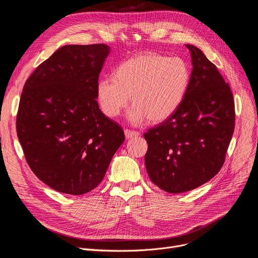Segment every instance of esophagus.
I'll list each match as a JSON object with an SVG mask.
<instances>
[{
    "instance_id": "obj_1",
    "label": "esophagus",
    "mask_w": 258,
    "mask_h": 258,
    "mask_svg": "<svg viewBox=\"0 0 258 258\" xmlns=\"http://www.w3.org/2000/svg\"><path fill=\"white\" fill-rule=\"evenodd\" d=\"M125 134V137L126 139H132V138H136L140 136V133L136 132V131H131V130H125L124 131Z\"/></svg>"
}]
</instances>
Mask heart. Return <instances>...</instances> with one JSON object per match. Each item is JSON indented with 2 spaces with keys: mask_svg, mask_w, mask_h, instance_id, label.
<instances>
[{
  "mask_svg": "<svg viewBox=\"0 0 258 258\" xmlns=\"http://www.w3.org/2000/svg\"><path fill=\"white\" fill-rule=\"evenodd\" d=\"M189 81L190 72L182 58L143 52L120 63L115 77L99 79L97 98L104 115L116 118L132 96L134 106L126 116L130 122L140 124L147 118L160 123L180 107Z\"/></svg>",
  "mask_w": 258,
  "mask_h": 258,
  "instance_id": "heart-1",
  "label": "heart"
}]
</instances>
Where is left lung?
<instances>
[{"mask_svg":"<svg viewBox=\"0 0 258 258\" xmlns=\"http://www.w3.org/2000/svg\"><path fill=\"white\" fill-rule=\"evenodd\" d=\"M186 47L192 71L185 98L171 117L144 134L148 177L169 194L192 190L220 171L235 123L229 85L199 48Z\"/></svg>","mask_w":258,"mask_h":258,"instance_id":"obj_1","label":"left lung"}]
</instances>
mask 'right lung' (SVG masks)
I'll return each instance as SVG.
<instances>
[{"label": "right lung", "mask_w": 258, "mask_h": 258, "mask_svg": "<svg viewBox=\"0 0 258 258\" xmlns=\"http://www.w3.org/2000/svg\"><path fill=\"white\" fill-rule=\"evenodd\" d=\"M110 53L104 44L68 45L27 79L17 116L23 152L36 177L62 194H87L102 181L123 130L97 102Z\"/></svg>", "instance_id": "1"}]
</instances>
